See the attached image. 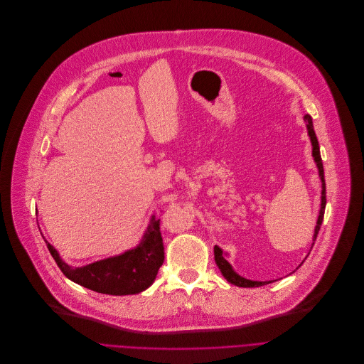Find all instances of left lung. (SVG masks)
Here are the masks:
<instances>
[{
    "label": "left lung",
    "instance_id": "left-lung-1",
    "mask_svg": "<svg viewBox=\"0 0 364 364\" xmlns=\"http://www.w3.org/2000/svg\"><path fill=\"white\" fill-rule=\"evenodd\" d=\"M304 120L307 123V129H309V136L311 139V144H313V156H314V161L317 164V168H318V173H320V179H321V183H323V191H321V209H320V215H318V220H317V225H316V231H314V238L313 241H316L317 238V234L320 231V225L323 223V218H324V209H326V181H324V169H323V161H321V155H320V146H318V140H317V136H316V132H314V127H313V120H311V116L310 114H306L304 116ZM314 245V242H313ZM213 255H215V262L218 265V268L221 269L223 275L225 277V279L234 285H238V287H259V285H265V284H269L271 281H251V279H247V278H242L240 277L234 269L230 265V262L225 259V257L223 255V251L220 247L213 248Z\"/></svg>",
    "mask_w": 364,
    "mask_h": 364
}]
</instances>
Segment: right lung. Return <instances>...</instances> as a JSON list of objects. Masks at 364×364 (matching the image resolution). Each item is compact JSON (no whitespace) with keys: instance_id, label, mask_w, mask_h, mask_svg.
<instances>
[{"instance_id":"1","label":"right lung","mask_w":364,"mask_h":364,"mask_svg":"<svg viewBox=\"0 0 364 364\" xmlns=\"http://www.w3.org/2000/svg\"><path fill=\"white\" fill-rule=\"evenodd\" d=\"M46 244L55 264L68 279L96 293L110 296L137 294L146 289L155 281L165 259L159 220L156 218H152L148 232L134 250L80 268H73L63 262L58 252L48 242Z\"/></svg>"}]
</instances>
